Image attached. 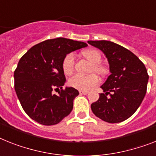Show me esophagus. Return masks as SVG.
I'll return each mask as SVG.
<instances>
[{"label":"esophagus","instance_id":"34e87169","mask_svg":"<svg viewBox=\"0 0 156 156\" xmlns=\"http://www.w3.org/2000/svg\"><path fill=\"white\" fill-rule=\"evenodd\" d=\"M87 93H88V92H87V91H80V95H87Z\"/></svg>","mask_w":156,"mask_h":156}]
</instances>
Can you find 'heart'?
Instances as JSON below:
<instances>
[{
  "label": "heart",
  "mask_w": 156,
  "mask_h": 156,
  "mask_svg": "<svg viewBox=\"0 0 156 156\" xmlns=\"http://www.w3.org/2000/svg\"><path fill=\"white\" fill-rule=\"evenodd\" d=\"M83 56L87 59L92 65V70L96 73L103 75L105 73L106 70L104 67L100 65L102 60V56L100 52L96 49H87L83 52ZM75 66V55L73 53L68 54L62 63V69L64 73L66 75H69L73 73ZM99 83V79L97 76L95 74L83 76L80 74H76L69 80V83L71 87L76 88L80 91H87L91 89L92 87L96 85Z\"/></svg>",
  "instance_id": "heart-1"
}]
</instances>
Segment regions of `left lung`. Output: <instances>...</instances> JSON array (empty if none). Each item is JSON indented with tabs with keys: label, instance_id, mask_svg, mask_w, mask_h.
Segmentation results:
<instances>
[{
	"label": "left lung",
	"instance_id": "left-lung-1",
	"mask_svg": "<svg viewBox=\"0 0 156 156\" xmlns=\"http://www.w3.org/2000/svg\"><path fill=\"white\" fill-rule=\"evenodd\" d=\"M87 43L104 52L111 73L100 87L105 93L91 105L92 112L108 123L124 121L136 112L146 95L149 76L145 65L131 51L112 41Z\"/></svg>",
	"mask_w": 156,
	"mask_h": 156
}]
</instances>
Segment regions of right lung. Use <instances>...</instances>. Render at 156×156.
Returning a JSON list of instances; mask_svg holds the SVG:
<instances>
[{
  "label": "right lung",
  "instance_id": "right-lung-1",
  "mask_svg": "<svg viewBox=\"0 0 156 156\" xmlns=\"http://www.w3.org/2000/svg\"><path fill=\"white\" fill-rule=\"evenodd\" d=\"M84 42L59 37L37 44L20 58L14 72L15 91L26 114L43 125H54L69 115L79 92L63 86L62 63L67 54L87 47ZM61 88L58 96L53 90Z\"/></svg>",
  "mask_w": 156,
  "mask_h": 156
}]
</instances>
